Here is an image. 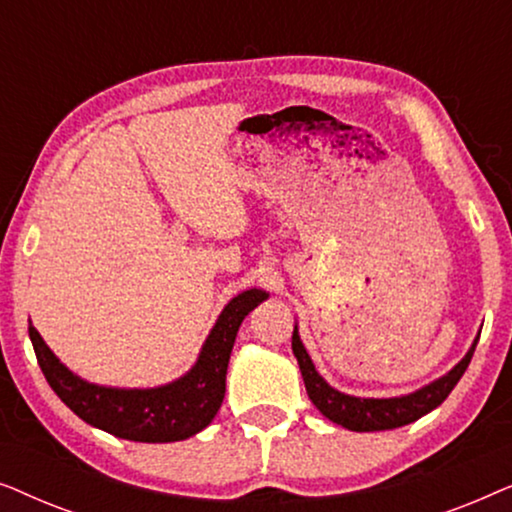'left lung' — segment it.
I'll list each match as a JSON object with an SVG mask.
<instances>
[{"label": "left lung", "mask_w": 512, "mask_h": 512, "mask_svg": "<svg viewBox=\"0 0 512 512\" xmlns=\"http://www.w3.org/2000/svg\"><path fill=\"white\" fill-rule=\"evenodd\" d=\"M478 340L480 335L473 340V345L466 352L464 359H461L452 370H447L443 377H438V380L410 391V394L391 396V398H361V396L345 394V391H338L335 387H331V384L319 375V370L314 368L310 354H307L303 340H300L298 335V324L293 328L291 347H293V356L298 359L300 373H303L307 396H310V401L317 405L321 415L331 419L333 424L345 426L349 431L366 433V431L398 429V426L417 422L419 417L429 415L431 410H436L438 405L450 396V391L457 387L461 375L466 373Z\"/></svg>", "instance_id": "8db88e82"}]
</instances>
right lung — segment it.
Returning <instances> with one entry per match:
<instances>
[{
	"mask_svg": "<svg viewBox=\"0 0 512 512\" xmlns=\"http://www.w3.org/2000/svg\"><path fill=\"white\" fill-rule=\"evenodd\" d=\"M268 296L263 289H247L230 298L202 342L191 370L160 387L125 389L88 382L51 352L32 321L30 340L46 382L83 422L135 443H177L212 424L226 394L228 361L237 331L244 317Z\"/></svg>",
	"mask_w": 512,
	"mask_h": 512,
	"instance_id": "add662e5",
	"label": "right lung"
}]
</instances>
